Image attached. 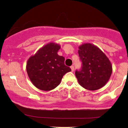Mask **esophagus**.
<instances>
[{"instance_id": "obj_1", "label": "esophagus", "mask_w": 128, "mask_h": 128, "mask_svg": "<svg viewBox=\"0 0 128 128\" xmlns=\"http://www.w3.org/2000/svg\"><path fill=\"white\" fill-rule=\"evenodd\" d=\"M70 68H71V70H72V72L74 71V66H72L71 67H70Z\"/></svg>"}]
</instances>
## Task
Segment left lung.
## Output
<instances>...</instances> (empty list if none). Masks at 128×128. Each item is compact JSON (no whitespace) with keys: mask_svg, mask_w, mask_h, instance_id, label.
Returning <instances> with one entry per match:
<instances>
[{"mask_svg":"<svg viewBox=\"0 0 128 128\" xmlns=\"http://www.w3.org/2000/svg\"><path fill=\"white\" fill-rule=\"evenodd\" d=\"M78 54L82 67L80 70H76L75 75L79 85L88 90L103 87L112 74L109 59L99 48L90 43L80 46Z\"/></svg>","mask_w":128,"mask_h":128,"instance_id":"left-lung-1","label":"left lung"}]
</instances>
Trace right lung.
Segmentation results:
<instances>
[{
	"instance_id": "add662e5",
	"label": "right lung",
	"mask_w": 128,
	"mask_h": 128,
	"mask_svg": "<svg viewBox=\"0 0 128 128\" xmlns=\"http://www.w3.org/2000/svg\"><path fill=\"white\" fill-rule=\"evenodd\" d=\"M61 46L50 42L40 49L28 60L26 71L34 86L43 91L55 88L63 76L71 71L64 64L65 58L58 55Z\"/></svg>"
}]
</instances>
